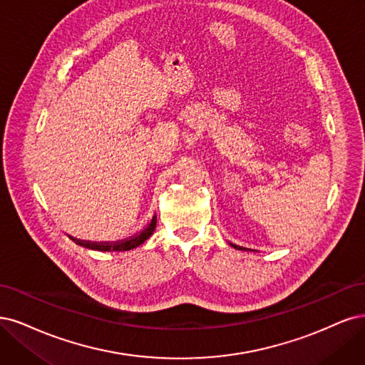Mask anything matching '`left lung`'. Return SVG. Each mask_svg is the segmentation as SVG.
<instances>
[{
  "label": "left lung",
  "mask_w": 365,
  "mask_h": 365,
  "mask_svg": "<svg viewBox=\"0 0 365 365\" xmlns=\"http://www.w3.org/2000/svg\"><path fill=\"white\" fill-rule=\"evenodd\" d=\"M230 245H233L235 249H238V250H247V249H244V247H240V245H235V244H230Z\"/></svg>",
  "instance_id": "1"
}]
</instances>
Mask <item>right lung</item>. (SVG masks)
<instances>
[{"label":"right lung","mask_w":365,"mask_h":365,"mask_svg":"<svg viewBox=\"0 0 365 365\" xmlns=\"http://www.w3.org/2000/svg\"><path fill=\"white\" fill-rule=\"evenodd\" d=\"M156 215L151 218L150 225L143 230L139 232L136 235H133V237L127 238V240H123V241H116V242H91V241H81V240H76L73 237L71 238L76 244L81 245V247H86V249H91V250H98V252H125V250H132L135 249V247L140 245L144 241H147L151 233L155 232V227H156Z\"/></svg>","instance_id":"obj_1"}]
</instances>
